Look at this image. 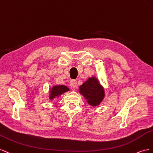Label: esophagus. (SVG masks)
Segmentation results:
<instances>
[{
  "mask_svg": "<svg viewBox=\"0 0 153 153\" xmlns=\"http://www.w3.org/2000/svg\"><path fill=\"white\" fill-rule=\"evenodd\" d=\"M69 85L72 88H75L76 86H77V81L76 80H71L70 81Z\"/></svg>",
  "mask_w": 153,
  "mask_h": 153,
  "instance_id": "34e87169",
  "label": "esophagus"
}]
</instances>
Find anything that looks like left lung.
<instances>
[{"instance_id": "8db88e82", "label": "left lung", "mask_w": 153, "mask_h": 153, "mask_svg": "<svg viewBox=\"0 0 153 153\" xmlns=\"http://www.w3.org/2000/svg\"><path fill=\"white\" fill-rule=\"evenodd\" d=\"M79 92L84 96L91 106H97L104 97V91L98 80L93 77L89 78L79 86Z\"/></svg>"}]
</instances>
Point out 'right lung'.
<instances>
[{
	"label": "right lung",
	"instance_id": "add662e5",
	"mask_svg": "<svg viewBox=\"0 0 153 153\" xmlns=\"http://www.w3.org/2000/svg\"><path fill=\"white\" fill-rule=\"evenodd\" d=\"M69 89L65 85H59V86H54L52 87L51 90V94H50V99H54L56 97H58L60 95L68 91Z\"/></svg>",
	"mask_w": 153,
	"mask_h": 153
}]
</instances>
